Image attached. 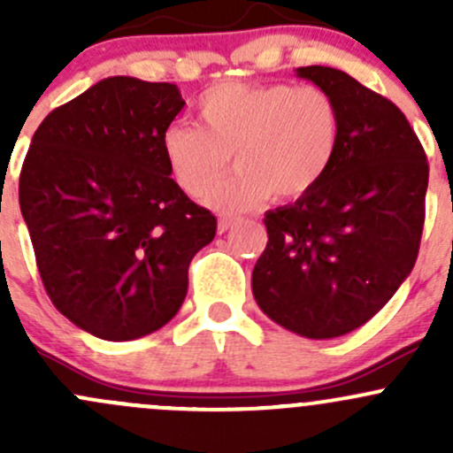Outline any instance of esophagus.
I'll list each match as a JSON object with an SVG mask.
<instances>
[{"instance_id": "obj_1", "label": "esophagus", "mask_w": 453, "mask_h": 453, "mask_svg": "<svg viewBox=\"0 0 453 453\" xmlns=\"http://www.w3.org/2000/svg\"><path fill=\"white\" fill-rule=\"evenodd\" d=\"M234 223H236V217H221L219 219V223H217V230H219V234H226L227 230H232V227H234Z\"/></svg>"}]
</instances>
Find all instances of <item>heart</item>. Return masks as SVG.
I'll use <instances>...</instances> for the list:
<instances>
[{"label": "heart", "instance_id": "b5f03b06", "mask_svg": "<svg viewBox=\"0 0 453 453\" xmlns=\"http://www.w3.org/2000/svg\"><path fill=\"white\" fill-rule=\"evenodd\" d=\"M199 127L171 125L159 149L173 181L201 199L229 163L240 166L208 203L245 210L273 195L276 201L307 197L331 171L342 142V111L326 89L291 83L223 81L201 94Z\"/></svg>", "mask_w": 453, "mask_h": 453}]
</instances>
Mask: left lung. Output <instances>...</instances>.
Listing matches in <instances>:
<instances>
[{"instance_id":"1","label":"left lung","mask_w":453,"mask_h":453,"mask_svg":"<svg viewBox=\"0 0 453 453\" xmlns=\"http://www.w3.org/2000/svg\"><path fill=\"white\" fill-rule=\"evenodd\" d=\"M298 76L335 98L340 150L318 188L265 214L269 241L252 291L276 324L331 340L366 324L412 272L429 166L392 100L335 67H298Z\"/></svg>"}]
</instances>
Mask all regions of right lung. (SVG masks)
<instances>
[{"instance_id": "1", "label": "right lung", "mask_w": 453, "mask_h": 453, "mask_svg": "<svg viewBox=\"0 0 453 453\" xmlns=\"http://www.w3.org/2000/svg\"><path fill=\"white\" fill-rule=\"evenodd\" d=\"M173 83L111 76L45 116L19 175V205L54 307L100 340L171 322L188 265L217 219L171 180L159 149L184 109Z\"/></svg>"}]
</instances>
